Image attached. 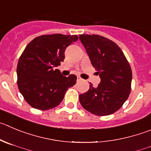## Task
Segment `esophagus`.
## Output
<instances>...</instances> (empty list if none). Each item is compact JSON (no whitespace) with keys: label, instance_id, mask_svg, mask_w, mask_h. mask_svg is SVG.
<instances>
[{"label":"esophagus","instance_id":"1","mask_svg":"<svg viewBox=\"0 0 151 151\" xmlns=\"http://www.w3.org/2000/svg\"><path fill=\"white\" fill-rule=\"evenodd\" d=\"M77 80H78V81H80V80H82V78L80 77H77Z\"/></svg>","mask_w":151,"mask_h":151}]
</instances>
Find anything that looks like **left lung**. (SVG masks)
I'll list each match as a JSON object with an SVG mask.
<instances>
[{"label":"left lung","mask_w":151,"mask_h":151,"mask_svg":"<svg viewBox=\"0 0 151 151\" xmlns=\"http://www.w3.org/2000/svg\"><path fill=\"white\" fill-rule=\"evenodd\" d=\"M79 38L101 77L98 86L90 83L89 89L80 95V104L94 115H111L122 107L129 95L130 65L122 49L110 39L95 34H82Z\"/></svg>","instance_id":"left-lung-1"}]
</instances>
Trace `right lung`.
<instances>
[{"mask_svg": "<svg viewBox=\"0 0 151 151\" xmlns=\"http://www.w3.org/2000/svg\"><path fill=\"white\" fill-rule=\"evenodd\" d=\"M77 39V35H42L25 47L17 65V83L32 107L39 110L56 107L68 88L76 83L74 74L65 77L55 67L63 62L68 46Z\"/></svg>", "mask_w": 151, "mask_h": 151, "instance_id": "right-lung-1", "label": "right lung"}]
</instances>
